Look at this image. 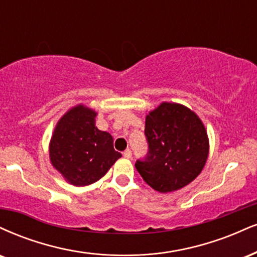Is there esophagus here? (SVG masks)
<instances>
[{"instance_id":"34e87169","label":"esophagus","mask_w":257,"mask_h":257,"mask_svg":"<svg viewBox=\"0 0 257 257\" xmlns=\"http://www.w3.org/2000/svg\"><path fill=\"white\" fill-rule=\"evenodd\" d=\"M123 157H124V158H132V151L131 150H125L124 152H123Z\"/></svg>"}]
</instances>
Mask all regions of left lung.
Masks as SVG:
<instances>
[{
	"label": "left lung",
	"instance_id": "obj_1",
	"mask_svg": "<svg viewBox=\"0 0 257 257\" xmlns=\"http://www.w3.org/2000/svg\"><path fill=\"white\" fill-rule=\"evenodd\" d=\"M148 153L135 168L159 193L181 189L193 182L208 158L205 125L194 111L177 103H162L146 116Z\"/></svg>",
	"mask_w": 257,
	"mask_h": 257
}]
</instances>
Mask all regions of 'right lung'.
I'll return each instance as SVG.
<instances>
[{
	"mask_svg": "<svg viewBox=\"0 0 257 257\" xmlns=\"http://www.w3.org/2000/svg\"><path fill=\"white\" fill-rule=\"evenodd\" d=\"M95 116L85 105L72 107L57 122L49 145L52 166L76 187L99 181L122 157L109 133L95 126Z\"/></svg>",
	"mask_w": 257,
	"mask_h": 257,
	"instance_id": "1",
	"label": "right lung"
}]
</instances>
